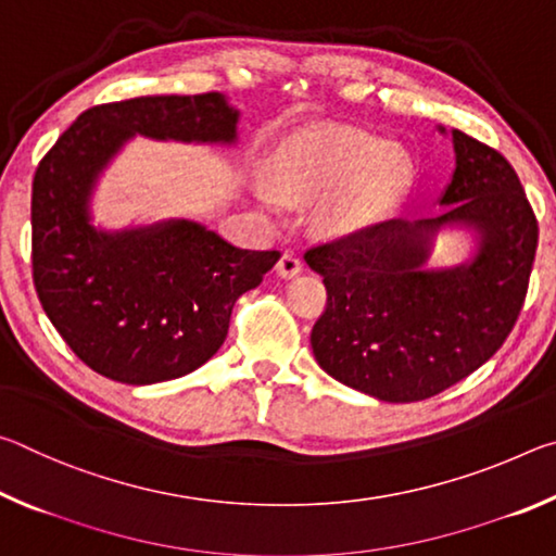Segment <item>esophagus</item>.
Returning a JSON list of instances; mask_svg holds the SVG:
<instances>
[{
	"label": "esophagus",
	"mask_w": 556,
	"mask_h": 556,
	"mask_svg": "<svg viewBox=\"0 0 556 556\" xmlns=\"http://www.w3.org/2000/svg\"><path fill=\"white\" fill-rule=\"evenodd\" d=\"M301 269H304V260H301L296 252H285L277 265L281 279H294L296 275H301Z\"/></svg>",
	"instance_id": "34e87169"
}]
</instances>
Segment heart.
I'll use <instances>...</instances> for the list:
<instances>
[{
    "label": "heart",
    "mask_w": 556,
    "mask_h": 556,
    "mask_svg": "<svg viewBox=\"0 0 556 556\" xmlns=\"http://www.w3.org/2000/svg\"><path fill=\"white\" fill-rule=\"evenodd\" d=\"M275 184L262 178L269 205L321 199L318 230L348 238L382 223L414 181L412 156L397 144L353 129H304L287 137L275 156Z\"/></svg>",
    "instance_id": "b5f03b06"
}]
</instances>
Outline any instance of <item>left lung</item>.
Wrapping results in <instances>:
<instances>
[{"instance_id": "obj_1", "label": "left lung", "mask_w": 556, "mask_h": 556, "mask_svg": "<svg viewBox=\"0 0 556 556\" xmlns=\"http://www.w3.org/2000/svg\"><path fill=\"white\" fill-rule=\"evenodd\" d=\"M451 144L456 164L437 215L384 220L304 255L328 291L312 331L316 363L382 402H419L468 378L505 343L527 294L538 220L520 178L464 131L451 129ZM446 229L468 233L471 252L431 268Z\"/></svg>"}]
</instances>
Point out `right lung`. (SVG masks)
Returning <instances> with one entry per match:
<instances>
[{"label": "right lung", "mask_w": 556, "mask_h": 556, "mask_svg": "<svg viewBox=\"0 0 556 556\" xmlns=\"http://www.w3.org/2000/svg\"><path fill=\"white\" fill-rule=\"evenodd\" d=\"M240 110L223 92L152 96L92 108L41 159L31 191V265L41 306L71 351L105 378L154 384L218 353L238 296L279 252L235 248L203 223H92L102 174L137 135L238 144Z\"/></svg>", "instance_id": "obj_1"}]
</instances>
